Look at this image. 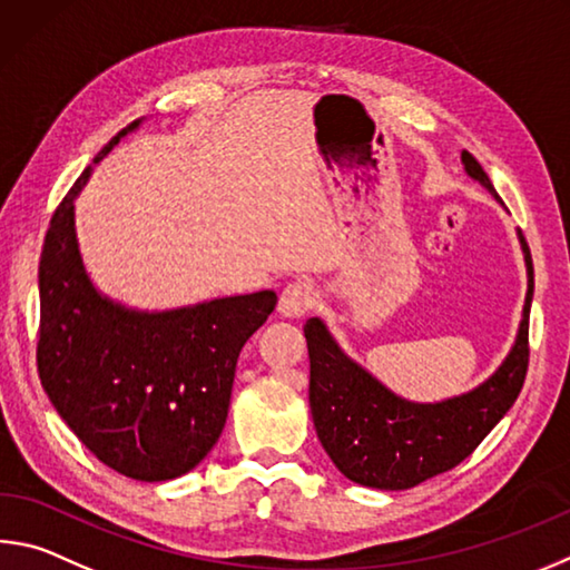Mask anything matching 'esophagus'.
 <instances>
[{
  "instance_id": "34e87169",
  "label": "esophagus",
  "mask_w": 570,
  "mask_h": 570,
  "mask_svg": "<svg viewBox=\"0 0 570 570\" xmlns=\"http://www.w3.org/2000/svg\"><path fill=\"white\" fill-rule=\"evenodd\" d=\"M314 304V288L306 282L288 284L278 296V314L284 318H302Z\"/></svg>"
}]
</instances>
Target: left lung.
<instances>
[{
    "label": "left lung",
    "instance_id": "1",
    "mask_svg": "<svg viewBox=\"0 0 570 570\" xmlns=\"http://www.w3.org/2000/svg\"><path fill=\"white\" fill-rule=\"evenodd\" d=\"M461 161L465 174L499 199L489 174L469 151H461ZM519 242L529 274L519 334L501 366L461 396L436 403L401 399L344 354L324 321L318 316L306 321L304 336L312 361L308 406L316 436L348 481L381 491L413 489L471 456L509 413L529 368V314L533 302V262L521 232Z\"/></svg>",
    "mask_w": 570,
    "mask_h": 570
}]
</instances>
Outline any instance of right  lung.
I'll return each mask as SVG.
<instances>
[{
    "label": "right lung",
    "instance_id": "add662e5",
    "mask_svg": "<svg viewBox=\"0 0 570 570\" xmlns=\"http://www.w3.org/2000/svg\"><path fill=\"white\" fill-rule=\"evenodd\" d=\"M121 129L95 164L139 129ZM87 167L51 216L39 258L37 368L51 406L77 439L137 481L189 473L219 441L236 358L276 306L274 292L139 312L91 284L79 252L75 202Z\"/></svg>",
    "mask_w": 570,
    "mask_h": 570
}]
</instances>
